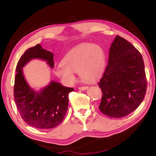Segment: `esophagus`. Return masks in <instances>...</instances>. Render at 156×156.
I'll use <instances>...</instances> for the list:
<instances>
[{
    "mask_svg": "<svg viewBox=\"0 0 156 156\" xmlns=\"http://www.w3.org/2000/svg\"><path fill=\"white\" fill-rule=\"evenodd\" d=\"M88 86H83V87H79L78 89L79 90H85V89H88Z\"/></svg>",
    "mask_w": 156,
    "mask_h": 156,
    "instance_id": "1",
    "label": "esophagus"
}]
</instances>
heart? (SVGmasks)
Wrapping results in <instances>:
<instances>
[{
  "instance_id": "heart-1",
  "label": "heart",
  "mask_w": 156,
  "mask_h": 156,
  "mask_svg": "<svg viewBox=\"0 0 156 156\" xmlns=\"http://www.w3.org/2000/svg\"><path fill=\"white\" fill-rule=\"evenodd\" d=\"M61 65L58 66L55 73L60 78L73 83L76 78L74 73L79 72L84 80L92 81L103 72L105 66V56L102 49L96 44L82 43L73 47L63 58Z\"/></svg>"
}]
</instances>
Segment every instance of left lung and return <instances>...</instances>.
<instances>
[{
	"instance_id": "1",
	"label": "left lung",
	"mask_w": 156,
	"mask_h": 156,
	"mask_svg": "<svg viewBox=\"0 0 156 156\" xmlns=\"http://www.w3.org/2000/svg\"><path fill=\"white\" fill-rule=\"evenodd\" d=\"M102 96L99 109L112 118H122L139 107L147 83L143 58L133 44L116 36L108 65L98 83Z\"/></svg>"
}]
</instances>
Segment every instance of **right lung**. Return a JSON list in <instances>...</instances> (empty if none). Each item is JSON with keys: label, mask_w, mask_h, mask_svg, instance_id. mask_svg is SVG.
<instances>
[{"label": "right lung", "mask_w": 156, "mask_h": 156, "mask_svg": "<svg viewBox=\"0 0 156 156\" xmlns=\"http://www.w3.org/2000/svg\"><path fill=\"white\" fill-rule=\"evenodd\" d=\"M33 58L46 60L54 67V55L43 49L40 44L28 49L22 55L16 66L14 96L17 109L26 123L38 129H51L62 122L67 113L69 94L73 88L66 87L55 81L36 92L25 80L22 68Z\"/></svg>", "instance_id": "right-lung-1"}]
</instances>
